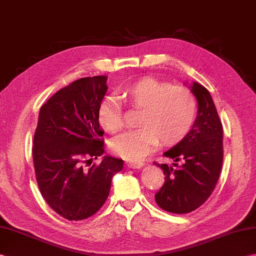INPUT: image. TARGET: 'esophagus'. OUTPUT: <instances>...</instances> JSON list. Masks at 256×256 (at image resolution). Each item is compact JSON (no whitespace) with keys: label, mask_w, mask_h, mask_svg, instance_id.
I'll return each instance as SVG.
<instances>
[{"label":"esophagus","mask_w":256,"mask_h":256,"mask_svg":"<svg viewBox=\"0 0 256 256\" xmlns=\"http://www.w3.org/2000/svg\"><path fill=\"white\" fill-rule=\"evenodd\" d=\"M126 166L128 168H133V169H138L142 166H144V162H126Z\"/></svg>","instance_id":"obj_1"}]
</instances>
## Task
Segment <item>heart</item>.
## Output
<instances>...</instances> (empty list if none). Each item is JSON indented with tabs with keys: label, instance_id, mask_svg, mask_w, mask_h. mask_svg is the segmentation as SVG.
I'll use <instances>...</instances> for the list:
<instances>
[{
	"label": "heart",
	"instance_id": "obj_1",
	"mask_svg": "<svg viewBox=\"0 0 256 256\" xmlns=\"http://www.w3.org/2000/svg\"><path fill=\"white\" fill-rule=\"evenodd\" d=\"M126 104L140 109L138 128L116 136L110 148L128 160H138L156 146L179 144L191 132L198 116L193 92L183 86H172L152 77H145L124 88ZM101 126L110 133L124 126L122 104L116 97H106L98 108Z\"/></svg>",
	"mask_w": 256,
	"mask_h": 256
}]
</instances>
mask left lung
Here are the masks:
<instances>
[{"instance_id":"8db88e82","label":"left lung","mask_w":256,"mask_h":256,"mask_svg":"<svg viewBox=\"0 0 256 256\" xmlns=\"http://www.w3.org/2000/svg\"><path fill=\"white\" fill-rule=\"evenodd\" d=\"M191 92L198 111L191 132L164 155L174 159V167L157 162L164 183L155 194L160 208L188 214L208 200L220 176L224 160L222 124L210 92L194 82Z\"/></svg>"}]
</instances>
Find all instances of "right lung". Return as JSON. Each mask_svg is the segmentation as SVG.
Segmentation results:
<instances>
[{
    "label": "right lung",
    "instance_id": "right-lung-1",
    "mask_svg": "<svg viewBox=\"0 0 256 256\" xmlns=\"http://www.w3.org/2000/svg\"><path fill=\"white\" fill-rule=\"evenodd\" d=\"M106 76L84 77L60 89L41 106L32 159L39 191L51 208L70 222L94 215L106 200L123 160L104 156L98 108ZM88 168H87L86 167Z\"/></svg>",
    "mask_w": 256,
    "mask_h": 256
}]
</instances>
